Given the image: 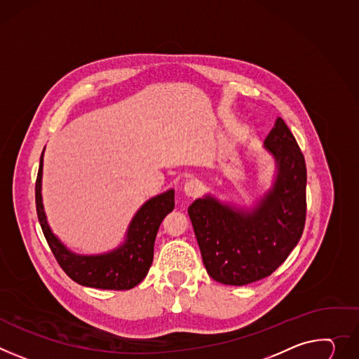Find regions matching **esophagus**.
I'll return each instance as SVG.
<instances>
[{
    "mask_svg": "<svg viewBox=\"0 0 359 359\" xmlns=\"http://www.w3.org/2000/svg\"><path fill=\"white\" fill-rule=\"evenodd\" d=\"M183 189H184V193L187 194L189 198H196V196H199L201 191H202V183L196 179H190L184 183Z\"/></svg>",
    "mask_w": 359,
    "mask_h": 359,
    "instance_id": "esophagus-1",
    "label": "esophagus"
}]
</instances>
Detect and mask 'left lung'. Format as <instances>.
<instances>
[{
  "mask_svg": "<svg viewBox=\"0 0 359 359\" xmlns=\"http://www.w3.org/2000/svg\"><path fill=\"white\" fill-rule=\"evenodd\" d=\"M275 175L249 208L208 193L187 212L208 273L216 282L242 286L269 276L298 245L306 216V166L285 121L278 117L264 142Z\"/></svg>",
  "mask_w": 359,
  "mask_h": 359,
  "instance_id": "left-lung-1",
  "label": "left lung"
}]
</instances>
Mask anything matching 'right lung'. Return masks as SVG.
Listing matches in <instances>:
<instances>
[{
	"mask_svg": "<svg viewBox=\"0 0 359 359\" xmlns=\"http://www.w3.org/2000/svg\"><path fill=\"white\" fill-rule=\"evenodd\" d=\"M43 157L36 182V206L43 233L57 262L74 282L99 289L126 290L139 285L147 275L154 241L161 220L175 209V190L169 189L144 202L128 223L123 242L104 253L81 255L64 245L51 231L43 205Z\"/></svg>",
	"mask_w": 359,
	"mask_h": 359,
	"instance_id": "obj_1",
	"label": "right lung"
}]
</instances>
